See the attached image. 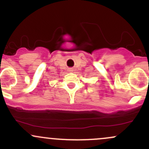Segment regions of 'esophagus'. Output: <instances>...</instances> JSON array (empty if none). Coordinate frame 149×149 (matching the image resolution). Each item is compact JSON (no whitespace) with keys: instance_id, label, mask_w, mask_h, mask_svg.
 I'll list each match as a JSON object with an SVG mask.
<instances>
[{"instance_id":"34e87169","label":"esophagus","mask_w":149,"mask_h":149,"mask_svg":"<svg viewBox=\"0 0 149 149\" xmlns=\"http://www.w3.org/2000/svg\"><path fill=\"white\" fill-rule=\"evenodd\" d=\"M73 71V70L72 69H69V71H70V72H71V71Z\"/></svg>"}]
</instances>
